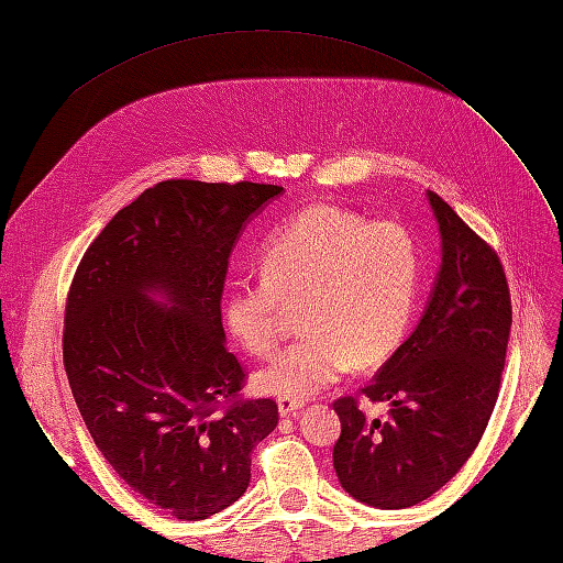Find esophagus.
I'll return each instance as SVG.
<instances>
[{"label": "esophagus", "instance_id": "1", "mask_svg": "<svg viewBox=\"0 0 563 563\" xmlns=\"http://www.w3.org/2000/svg\"><path fill=\"white\" fill-rule=\"evenodd\" d=\"M302 409H305L302 401H290V399H280V401H278V413H280L283 418L295 416L297 411H302Z\"/></svg>", "mask_w": 563, "mask_h": 563}]
</instances>
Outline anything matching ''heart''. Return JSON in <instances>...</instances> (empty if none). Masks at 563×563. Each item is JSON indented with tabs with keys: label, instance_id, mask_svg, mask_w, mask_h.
<instances>
[{
	"label": "heart",
	"instance_id": "b5f03b06",
	"mask_svg": "<svg viewBox=\"0 0 563 563\" xmlns=\"http://www.w3.org/2000/svg\"><path fill=\"white\" fill-rule=\"evenodd\" d=\"M261 278L224 295V324L251 355L280 341L288 309L300 331L254 375L256 391L307 401L349 373L375 367L404 341L421 288V254L397 220L314 206L278 227L261 249Z\"/></svg>",
	"mask_w": 563,
	"mask_h": 563
}]
</instances>
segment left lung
<instances>
[{"instance_id":"1","label":"left lung","mask_w":563,"mask_h":563,"mask_svg":"<svg viewBox=\"0 0 563 563\" xmlns=\"http://www.w3.org/2000/svg\"><path fill=\"white\" fill-rule=\"evenodd\" d=\"M426 196L440 271L421 321L365 389L391 406L389 416L367 418L351 397L333 404V470L349 496L382 510L421 504L470 460L494 413L512 324L496 251L438 194Z\"/></svg>"}]
</instances>
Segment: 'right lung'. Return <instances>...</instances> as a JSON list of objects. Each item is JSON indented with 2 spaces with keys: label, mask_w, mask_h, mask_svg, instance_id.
Segmentation results:
<instances>
[{
  "label": "right lung",
  "mask_w": 563,
  "mask_h": 563,
  "mask_svg": "<svg viewBox=\"0 0 563 563\" xmlns=\"http://www.w3.org/2000/svg\"><path fill=\"white\" fill-rule=\"evenodd\" d=\"M283 186L162 181L103 227L71 280L65 369L121 479L178 520L242 498L251 452L278 426L271 399L232 401L244 369L220 300L246 222Z\"/></svg>",
  "instance_id": "obj_1"
}]
</instances>
